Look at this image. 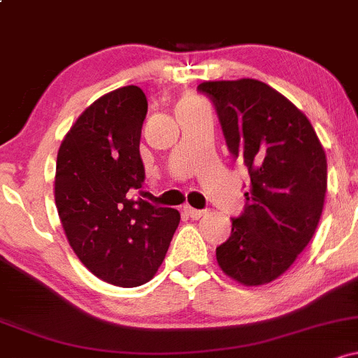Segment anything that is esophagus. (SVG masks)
Here are the masks:
<instances>
[{
  "instance_id": "34e87169",
  "label": "esophagus",
  "mask_w": 358,
  "mask_h": 358,
  "mask_svg": "<svg viewBox=\"0 0 358 358\" xmlns=\"http://www.w3.org/2000/svg\"><path fill=\"white\" fill-rule=\"evenodd\" d=\"M184 211H186L193 220H198V218H201L203 215L206 213V210H196V208H191V206H184Z\"/></svg>"
}]
</instances>
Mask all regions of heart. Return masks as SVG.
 Instances as JSON below:
<instances>
[{
  "label": "heart",
  "instance_id": "obj_1",
  "mask_svg": "<svg viewBox=\"0 0 358 358\" xmlns=\"http://www.w3.org/2000/svg\"><path fill=\"white\" fill-rule=\"evenodd\" d=\"M189 101H191V99H189Z\"/></svg>",
  "mask_w": 358,
  "mask_h": 358
}]
</instances>
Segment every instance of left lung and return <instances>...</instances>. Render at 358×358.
Masks as SVG:
<instances>
[{
    "label": "left lung",
    "instance_id": "1",
    "mask_svg": "<svg viewBox=\"0 0 358 358\" xmlns=\"http://www.w3.org/2000/svg\"><path fill=\"white\" fill-rule=\"evenodd\" d=\"M227 148L248 167L245 206L217 248L224 273L244 285L283 275L313 239L324 205L328 164L314 128L297 107L252 78L203 82Z\"/></svg>",
    "mask_w": 358,
    "mask_h": 358
}]
</instances>
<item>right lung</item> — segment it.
I'll return each mask as SVG.
<instances>
[{
  "label": "right lung",
  "mask_w": 358,
  "mask_h": 358,
  "mask_svg": "<svg viewBox=\"0 0 358 358\" xmlns=\"http://www.w3.org/2000/svg\"><path fill=\"white\" fill-rule=\"evenodd\" d=\"M148 102L140 87L106 94L61 143L55 198L68 242L97 278L138 287L162 264L180 215L143 199L140 140Z\"/></svg>",
  "instance_id": "obj_1"
}]
</instances>
